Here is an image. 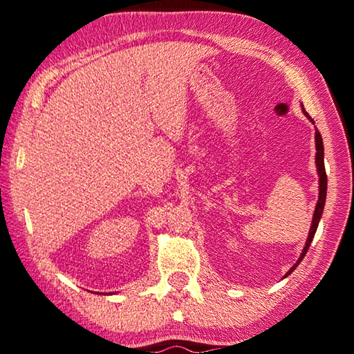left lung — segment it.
<instances>
[{
  "label": "left lung",
  "instance_id": "1",
  "mask_svg": "<svg viewBox=\"0 0 354 354\" xmlns=\"http://www.w3.org/2000/svg\"><path fill=\"white\" fill-rule=\"evenodd\" d=\"M303 112L304 115H306L310 122L314 123V120L309 117V113L304 111L303 107ZM315 164H317V171H319V201H317L315 205V211H314V217H313V225H310V231H309V236H308V241H306V245H304V248L301 251V256L298 257V261L295 266H293L289 272L286 273V277H289V274L295 270L299 262L303 261V257L306 256L308 250H309V245L310 242H313V239L315 236V231H317V226H319V221H320V217H322V212H323V207H325V200H326V185H328V179H326V170H325V162H323V140H322V136L319 131H315Z\"/></svg>",
  "mask_w": 354,
  "mask_h": 354
}]
</instances>
